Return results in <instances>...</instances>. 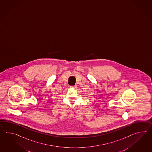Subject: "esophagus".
Returning <instances> with one entry per match:
<instances>
[{"mask_svg":"<svg viewBox=\"0 0 152 152\" xmlns=\"http://www.w3.org/2000/svg\"><path fill=\"white\" fill-rule=\"evenodd\" d=\"M70 87L71 88H76V86H70Z\"/></svg>","mask_w":152,"mask_h":152,"instance_id":"obj_1","label":"esophagus"}]
</instances>
